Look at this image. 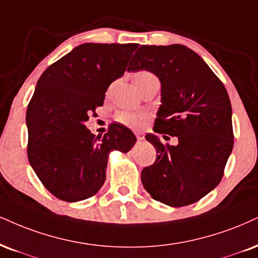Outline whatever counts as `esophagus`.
Returning <instances> with one entry per match:
<instances>
[{"instance_id":"34e87169","label":"esophagus","mask_w":258,"mask_h":258,"mask_svg":"<svg viewBox=\"0 0 258 258\" xmlns=\"http://www.w3.org/2000/svg\"><path fill=\"white\" fill-rule=\"evenodd\" d=\"M135 135H136V139H138L139 141H144L145 140V135L142 134V133H135Z\"/></svg>"}]
</instances>
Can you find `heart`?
<instances>
[{"instance_id": "obj_1", "label": "heart", "mask_w": 258, "mask_h": 258, "mask_svg": "<svg viewBox=\"0 0 258 258\" xmlns=\"http://www.w3.org/2000/svg\"><path fill=\"white\" fill-rule=\"evenodd\" d=\"M153 80H158V78L155 76L153 73L148 72V71H140L136 72L134 74V82L135 86L138 87V90L145 86L148 82L153 81ZM145 119V114L144 113H138V112H133V111H119L117 113V120L119 123L124 124V125L130 126V128H138L139 125H141V123L144 122Z\"/></svg>"}]
</instances>
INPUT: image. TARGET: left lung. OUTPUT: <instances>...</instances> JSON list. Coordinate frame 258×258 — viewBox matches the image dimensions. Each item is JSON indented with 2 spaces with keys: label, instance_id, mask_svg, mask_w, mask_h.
Returning a JSON list of instances; mask_svg holds the SVG:
<instances>
[{
  "label": "left lung",
  "instance_id": "8db88e82",
  "mask_svg": "<svg viewBox=\"0 0 258 258\" xmlns=\"http://www.w3.org/2000/svg\"><path fill=\"white\" fill-rule=\"evenodd\" d=\"M144 69L161 82V105L153 130L177 136L178 145H163L157 135H146L158 154L154 164L142 170V184L159 202L191 205L224 176L233 148L230 98L207 63L180 44L140 46L128 71Z\"/></svg>",
  "mask_w": 258,
  "mask_h": 258
}]
</instances>
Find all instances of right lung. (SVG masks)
I'll list each match as a JSON object with an SVG mask.
<instances>
[{
  "label": "right lung",
  "mask_w": 258,
  "mask_h": 258,
  "mask_svg": "<svg viewBox=\"0 0 258 258\" xmlns=\"http://www.w3.org/2000/svg\"><path fill=\"white\" fill-rule=\"evenodd\" d=\"M138 44L85 43L46 68L28 104L27 157L43 185L67 202L95 195L111 151L132 149L136 138L111 124L103 138L85 122L101 106L109 86L125 72Z\"/></svg>",
  "instance_id": "obj_1"
}]
</instances>
